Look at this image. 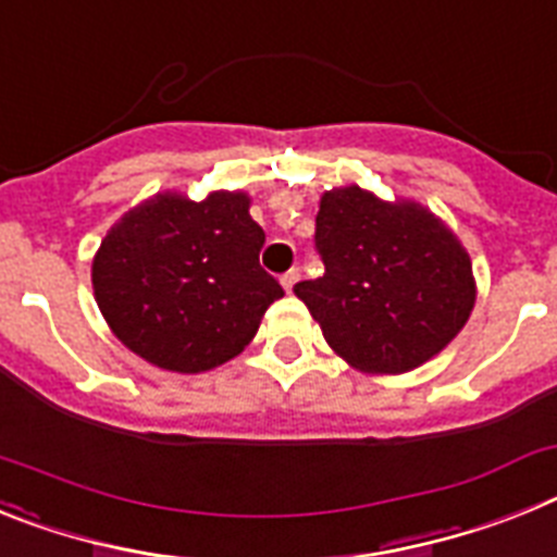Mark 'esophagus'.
<instances>
[{
  "label": "esophagus",
  "mask_w": 557,
  "mask_h": 557,
  "mask_svg": "<svg viewBox=\"0 0 557 557\" xmlns=\"http://www.w3.org/2000/svg\"><path fill=\"white\" fill-rule=\"evenodd\" d=\"M298 278H301V270H298V268L287 270V273L282 275V284H284V289H289V293H293V287H296V284H298Z\"/></svg>",
  "instance_id": "esophagus-1"
}]
</instances>
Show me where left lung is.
<instances>
[{
  "label": "left lung",
  "instance_id": "obj_1",
  "mask_svg": "<svg viewBox=\"0 0 557 557\" xmlns=\"http://www.w3.org/2000/svg\"><path fill=\"white\" fill-rule=\"evenodd\" d=\"M324 275L298 282L326 344L360 372H411L459 335L476 301L470 256L420 202L332 188L315 216Z\"/></svg>",
  "mask_w": 557,
  "mask_h": 557
}]
</instances>
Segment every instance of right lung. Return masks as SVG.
I'll use <instances>...</instances> for the list:
<instances>
[{
    "mask_svg": "<svg viewBox=\"0 0 557 557\" xmlns=\"http://www.w3.org/2000/svg\"><path fill=\"white\" fill-rule=\"evenodd\" d=\"M250 197L157 194L112 225L92 261L98 310L143 360L180 374L236 358L282 284L259 264Z\"/></svg>",
    "mask_w": 557,
    "mask_h": 557,
    "instance_id": "add662e5",
    "label": "right lung"
}]
</instances>
